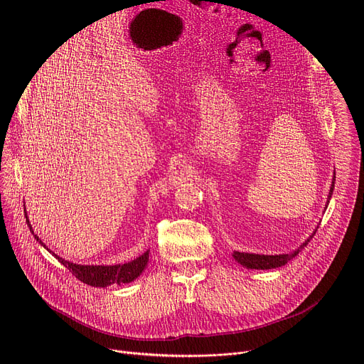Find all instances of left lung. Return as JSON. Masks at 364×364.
<instances>
[{"label": "left lung", "mask_w": 364, "mask_h": 364, "mask_svg": "<svg viewBox=\"0 0 364 364\" xmlns=\"http://www.w3.org/2000/svg\"><path fill=\"white\" fill-rule=\"evenodd\" d=\"M334 181H336V177L333 178L328 200L331 198V194H333V190H334ZM328 200H327V204H328ZM316 232L313 233V236L316 235ZM313 236H309V239H306L305 243H302L294 253H287V255H255V253H245V252H233V257L240 265H243L249 269H274V268H279V267L288 264L292 257H295L298 255V252L301 249H304V246H306L308 242L313 239Z\"/></svg>", "instance_id": "obj_1"}]
</instances>
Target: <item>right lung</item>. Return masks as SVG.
<instances>
[{"label":"right lung","mask_w":364,"mask_h":364,"mask_svg":"<svg viewBox=\"0 0 364 364\" xmlns=\"http://www.w3.org/2000/svg\"><path fill=\"white\" fill-rule=\"evenodd\" d=\"M26 222H27L31 233L34 235V232L31 229V225L27 219V213H26ZM34 237L37 239V242H40L44 246V243L38 239L37 235H34ZM55 256L58 257V261L60 264H63V267H66L79 281H82L83 284H87L90 287H107V285H112V284L121 285V284L131 282V281H134L135 278L139 277V274L144 271V268L146 267V262H148V252H145L144 255H141L139 257L134 259V261H131L128 264L114 265V267H111V265L109 267L76 265V264L65 261V259L59 257L58 255H55Z\"/></svg>","instance_id":"obj_1"}]
</instances>
